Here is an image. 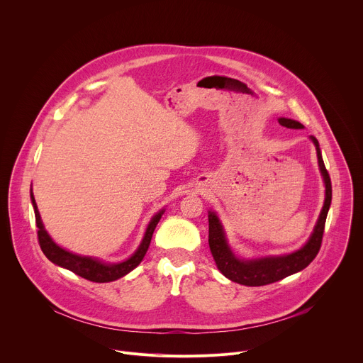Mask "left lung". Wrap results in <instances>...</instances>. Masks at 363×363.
I'll list each match as a JSON object with an SVG mask.
<instances>
[{"label":"left lung","mask_w":363,"mask_h":363,"mask_svg":"<svg viewBox=\"0 0 363 363\" xmlns=\"http://www.w3.org/2000/svg\"><path fill=\"white\" fill-rule=\"evenodd\" d=\"M279 123L289 129H303V125L293 119L280 118ZM313 140L316 150H318V162L319 168L325 181L326 186V195H325V203L320 211L318 224L310 235L308 241L297 251L291 254L284 255H274V257H262V258H252V260H244V258H238L231 251L223 225L217 217L216 213H208V223H210V233H208V242L210 250L216 260V264L218 270L231 281H235L238 284L244 286H266L274 281H279L290 274H294L297 272H301L306 269L310 263L315 260L318 255L322 238L325 233V223L329 213V206L332 202V182L329 172L325 167L322 152L319 149V142L315 136H310Z\"/></svg>","instance_id":"left-lung-1"}]
</instances>
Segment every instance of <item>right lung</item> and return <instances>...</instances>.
<instances>
[{
	"label": "right lung",
	"instance_id": "right-lung-1",
	"mask_svg": "<svg viewBox=\"0 0 363 363\" xmlns=\"http://www.w3.org/2000/svg\"><path fill=\"white\" fill-rule=\"evenodd\" d=\"M31 202L34 206V214H35V224H37V237H38V244L41 247V251L44 252V255L48 258L51 263H55L63 269H67L70 272H73L74 274L94 281V283H109V281H115L123 276H126L128 273H130L135 267L139 266V263L143 260V257L149 248L150 240H152V234L157 228V224L160 223L162 214L165 210H161L158 214H155L150 220V223L147 224L145 237L139 245V248L135 251V254L132 257H129L128 260L122 262V263H116V264H109V263H103L97 258H91V257H82L77 254H73L62 247H59L51 237L47 234V231L44 230V225L41 223L40 218V213L37 210V203L34 199V195L31 192Z\"/></svg>",
	"mask_w": 363,
	"mask_h": 363
}]
</instances>
